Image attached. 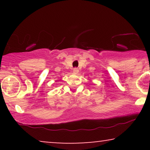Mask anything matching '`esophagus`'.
Instances as JSON below:
<instances>
[{"mask_svg":"<svg viewBox=\"0 0 150 150\" xmlns=\"http://www.w3.org/2000/svg\"><path fill=\"white\" fill-rule=\"evenodd\" d=\"M73 71H74V74H78V73H79V69H78V68H74L73 69Z\"/></svg>","mask_w":150,"mask_h":150,"instance_id":"esophagus-1","label":"esophagus"}]
</instances>
